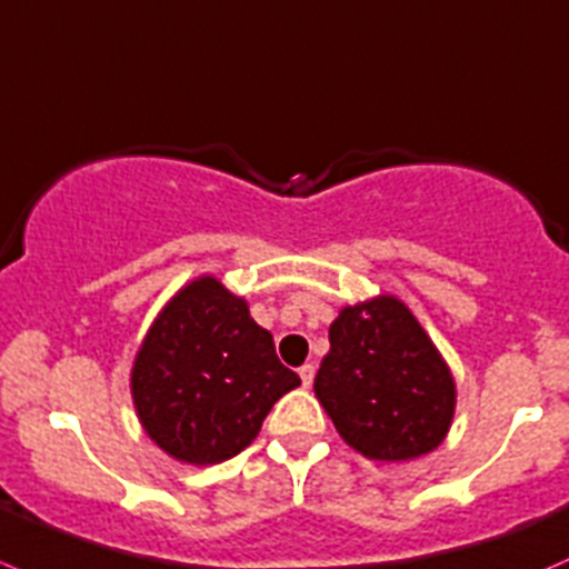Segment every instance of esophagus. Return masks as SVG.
Returning <instances> with one entry per match:
<instances>
[{"mask_svg": "<svg viewBox=\"0 0 569 569\" xmlns=\"http://www.w3.org/2000/svg\"><path fill=\"white\" fill-rule=\"evenodd\" d=\"M298 376H301V385L309 387V385H312V379H315V365L312 362L301 365V368H298Z\"/></svg>", "mask_w": 569, "mask_h": 569, "instance_id": "obj_1", "label": "esophagus"}]
</instances>
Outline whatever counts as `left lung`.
Masks as SVG:
<instances>
[{
    "label": "left lung",
    "mask_w": 569,
    "mask_h": 569,
    "mask_svg": "<svg viewBox=\"0 0 569 569\" xmlns=\"http://www.w3.org/2000/svg\"><path fill=\"white\" fill-rule=\"evenodd\" d=\"M315 396L368 459L407 462L446 440L457 407L448 365L396 296L346 307L329 326Z\"/></svg>",
    "instance_id": "obj_1"
}]
</instances>
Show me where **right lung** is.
I'll list each match as a JSON object with an SVG mask.
<instances>
[{
  "mask_svg": "<svg viewBox=\"0 0 569 569\" xmlns=\"http://www.w3.org/2000/svg\"><path fill=\"white\" fill-rule=\"evenodd\" d=\"M301 385L271 331L218 279L177 292L151 323L132 368V398L146 435L188 465L238 457L273 403Z\"/></svg>",
  "mask_w": 569,
  "mask_h": 569,
  "instance_id": "add662e5",
  "label": "right lung"
}]
</instances>
